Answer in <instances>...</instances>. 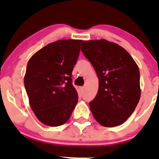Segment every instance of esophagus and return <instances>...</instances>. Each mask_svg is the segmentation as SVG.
<instances>
[{"label": "esophagus", "mask_w": 159, "mask_h": 159, "mask_svg": "<svg viewBox=\"0 0 159 159\" xmlns=\"http://www.w3.org/2000/svg\"><path fill=\"white\" fill-rule=\"evenodd\" d=\"M80 91H81V92L83 93V91H84V87H81V88H80Z\"/></svg>", "instance_id": "1"}]
</instances>
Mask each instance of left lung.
Wrapping results in <instances>:
<instances>
[{"instance_id":"1","label":"left lung","mask_w":159,"mask_h":159,"mask_svg":"<svg viewBox=\"0 0 159 159\" xmlns=\"http://www.w3.org/2000/svg\"><path fill=\"white\" fill-rule=\"evenodd\" d=\"M81 51L98 78L97 95L89 103L93 116L105 127L123 124L141 97L137 64L125 49L105 39L83 41Z\"/></svg>"}]
</instances>
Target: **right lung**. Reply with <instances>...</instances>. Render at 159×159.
Masks as SVG:
<instances>
[{
    "mask_svg": "<svg viewBox=\"0 0 159 159\" xmlns=\"http://www.w3.org/2000/svg\"><path fill=\"white\" fill-rule=\"evenodd\" d=\"M81 40H59L37 51L28 61L24 82L38 119L57 127L69 119L78 100L71 73Z\"/></svg>",
    "mask_w": 159,
    "mask_h": 159,
    "instance_id": "1",
    "label": "right lung"
}]
</instances>
